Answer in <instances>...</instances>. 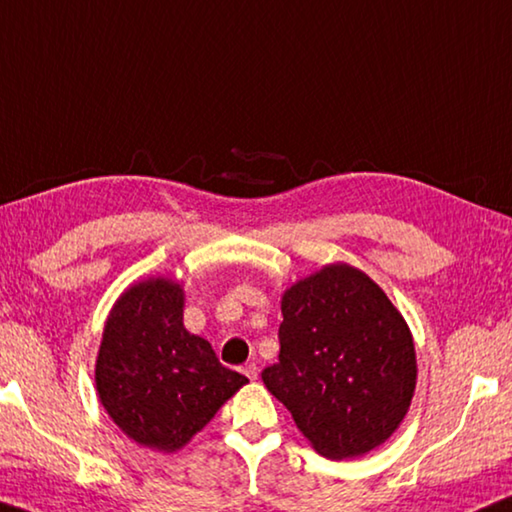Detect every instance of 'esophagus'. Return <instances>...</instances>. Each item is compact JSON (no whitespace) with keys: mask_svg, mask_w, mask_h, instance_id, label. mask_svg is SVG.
Masks as SVG:
<instances>
[{"mask_svg":"<svg viewBox=\"0 0 512 512\" xmlns=\"http://www.w3.org/2000/svg\"><path fill=\"white\" fill-rule=\"evenodd\" d=\"M244 374H246V378H250V380H257V374H259V367L255 365V362H248V365L244 367Z\"/></svg>","mask_w":512,"mask_h":512,"instance_id":"esophagus-1","label":"esophagus"}]
</instances>
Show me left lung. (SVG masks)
<instances>
[{"label":"left lung","mask_w":512,"mask_h":512,"mask_svg":"<svg viewBox=\"0 0 512 512\" xmlns=\"http://www.w3.org/2000/svg\"><path fill=\"white\" fill-rule=\"evenodd\" d=\"M280 362L262 371L297 430L327 459L362 457L392 436L416 389L403 313L360 268L336 262L282 293Z\"/></svg>","instance_id":"1"}]
</instances>
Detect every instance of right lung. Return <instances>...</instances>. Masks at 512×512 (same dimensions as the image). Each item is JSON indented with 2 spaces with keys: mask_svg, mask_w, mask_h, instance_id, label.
Wrapping results in <instances>:
<instances>
[{
  "mask_svg": "<svg viewBox=\"0 0 512 512\" xmlns=\"http://www.w3.org/2000/svg\"><path fill=\"white\" fill-rule=\"evenodd\" d=\"M185 291L172 277L127 286L111 306L96 358V392L129 439L179 452L248 383L183 324Z\"/></svg>",
  "mask_w": 512,
  "mask_h": 512,
  "instance_id": "right-lung-1",
  "label": "right lung"
}]
</instances>
